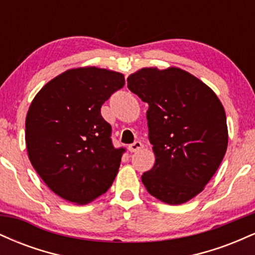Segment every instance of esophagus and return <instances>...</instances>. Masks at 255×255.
<instances>
[{
  "instance_id": "34e87169",
  "label": "esophagus",
  "mask_w": 255,
  "mask_h": 255,
  "mask_svg": "<svg viewBox=\"0 0 255 255\" xmlns=\"http://www.w3.org/2000/svg\"><path fill=\"white\" fill-rule=\"evenodd\" d=\"M142 146H144V145H142L141 142H140V141H134L133 144L128 146V150H129L130 152H136V151L141 150Z\"/></svg>"
}]
</instances>
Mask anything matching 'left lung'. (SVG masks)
I'll return each mask as SVG.
<instances>
[{
    "label": "left lung",
    "mask_w": 255,
    "mask_h": 255,
    "mask_svg": "<svg viewBox=\"0 0 255 255\" xmlns=\"http://www.w3.org/2000/svg\"><path fill=\"white\" fill-rule=\"evenodd\" d=\"M127 83L148 104V140L156 162L142 174V183L162 203H187L209 183L227 152L223 105L206 84L177 67L141 68Z\"/></svg>",
    "instance_id": "8db88e82"
}]
</instances>
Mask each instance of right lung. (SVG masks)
<instances>
[{
  "mask_svg": "<svg viewBox=\"0 0 255 255\" xmlns=\"http://www.w3.org/2000/svg\"><path fill=\"white\" fill-rule=\"evenodd\" d=\"M124 85L122 73L80 67L61 73L32 101L25 122L28 158L64 200L89 204L115 180L125 148L113 146L101 108Z\"/></svg>",
  "mask_w": 255,
  "mask_h": 255,
  "instance_id": "add662e5",
  "label": "right lung"
}]
</instances>
